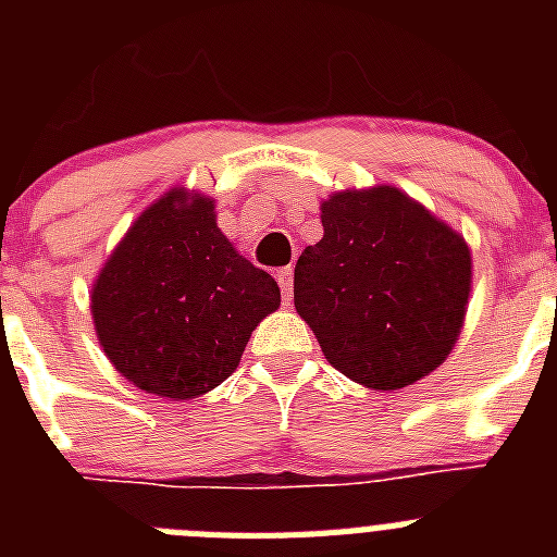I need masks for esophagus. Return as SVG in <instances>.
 Here are the masks:
<instances>
[{
	"mask_svg": "<svg viewBox=\"0 0 557 557\" xmlns=\"http://www.w3.org/2000/svg\"><path fill=\"white\" fill-rule=\"evenodd\" d=\"M275 278H278V287H282V295L284 301H293V268H284L275 273Z\"/></svg>",
	"mask_w": 557,
	"mask_h": 557,
	"instance_id": "1",
	"label": "esophagus"
}]
</instances>
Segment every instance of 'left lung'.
<instances>
[{"mask_svg":"<svg viewBox=\"0 0 557 557\" xmlns=\"http://www.w3.org/2000/svg\"><path fill=\"white\" fill-rule=\"evenodd\" d=\"M321 223V243L298 256L293 295L323 357L379 393L444 366L469 312L462 234L391 184L334 191Z\"/></svg>","mask_w":557,"mask_h":557,"instance_id":"left-lung-1","label":"left lung"}]
</instances>
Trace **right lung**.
Here are the masks:
<instances>
[{"mask_svg":"<svg viewBox=\"0 0 557 557\" xmlns=\"http://www.w3.org/2000/svg\"><path fill=\"white\" fill-rule=\"evenodd\" d=\"M278 304L273 275L218 228L214 198L186 186L133 220L91 284L95 332L111 366L170 401L225 382Z\"/></svg>","mask_w":557,"mask_h":557,"instance_id":"add662e5","label":"right lung"}]
</instances>
